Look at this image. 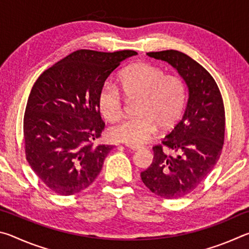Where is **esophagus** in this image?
<instances>
[{
    "label": "esophagus",
    "instance_id": "1",
    "mask_svg": "<svg viewBox=\"0 0 249 249\" xmlns=\"http://www.w3.org/2000/svg\"><path fill=\"white\" fill-rule=\"evenodd\" d=\"M126 146H127L128 148H129V149H132V150H138V149L142 148V146H138V145H128V144H127Z\"/></svg>",
    "mask_w": 249,
    "mask_h": 249
}]
</instances>
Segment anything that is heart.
Returning <instances> with one entry per match:
<instances>
[{
  "instance_id": "1",
  "label": "heart",
  "mask_w": 249,
  "mask_h": 249,
  "mask_svg": "<svg viewBox=\"0 0 249 249\" xmlns=\"http://www.w3.org/2000/svg\"><path fill=\"white\" fill-rule=\"evenodd\" d=\"M120 86L128 99H137L135 114L108 129L112 141L140 145L150 138L157 125L166 129L177 123L185 104V86L176 75H168L161 68L147 62L127 67L120 73ZM98 104L107 121H117L123 114V96L115 86L104 83Z\"/></svg>"
}]
</instances>
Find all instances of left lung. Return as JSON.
I'll return each instance as SVG.
<instances>
[{
    "mask_svg": "<svg viewBox=\"0 0 249 249\" xmlns=\"http://www.w3.org/2000/svg\"><path fill=\"white\" fill-rule=\"evenodd\" d=\"M178 71L188 88L184 114L161 145L153 147L154 160L141 174L149 190L165 199L187 196L216 165L225 133L224 104L215 80L191 57L178 50L147 53Z\"/></svg>",
    "mask_w": 249,
    "mask_h": 249,
    "instance_id": "8db88e82",
    "label": "left lung"
}]
</instances>
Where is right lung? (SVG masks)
<instances>
[{
  "mask_svg": "<svg viewBox=\"0 0 249 249\" xmlns=\"http://www.w3.org/2000/svg\"><path fill=\"white\" fill-rule=\"evenodd\" d=\"M134 50H77L34 83L24 115L26 159L53 192L72 196L89 187L111 145H94L104 129L98 95L105 80Z\"/></svg>",
  "mask_w": 249,
  "mask_h": 249,
  "instance_id": "right-lung-1",
  "label": "right lung"
}]
</instances>
